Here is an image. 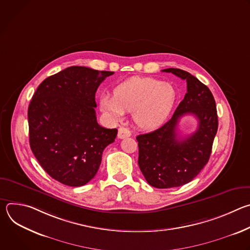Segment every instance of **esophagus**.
Returning a JSON list of instances; mask_svg holds the SVG:
<instances>
[{"mask_svg": "<svg viewBox=\"0 0 250 250\" xmlns=\"http://www.w3.org/2000/svg\"><path fill=\"white\" fill-rule=\"evenodd\" d=\"M130 134H131V132L128 128L124 127V126H121L119 128V132H118V137L119 138H125V137L130 136Z\"/></svg>", "mask_w": 250, "mask_h": 250, "instance_id": "obj_1", "label": "esophagus"}]
</instances>
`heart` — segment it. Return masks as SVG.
I'll list each match as a JSON object with an SVG mask.
<instances>
[{
    "instance_id": "heart-1",
    "label": "heart",
    "mask_w": 250,
    "mask_h": 250,
    "mask_svg": "<svg viewBox=\"0 0 250 250\" xmlns=\"http://www.w3.org/2000/svg\"><path fill=\"white\" fill-rule=\"evenodd\" d=\"M176 99L177 91L172 84L155 78L134 77L119 84L113 96H102L100 108L115 122L121 121L125 112L132 113L138 127L150 130L165 123Z\"/></svg>"
}]
</instances>
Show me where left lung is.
<instances>
[{
    "label": "left lung",
    "mask_w": 250,
    "mask_h": 250,
    "mask_svg": "<svg viewBox=\"0 0 250 250\" xmlns=\"http://www.w3.org/2000/svg\"><path fill=\"white\" fill-rule=\"evenodd\" d=\"M187 82V93L173 117L154 131L139 134L138 165L149 185L158 189L179 187L191 182L208 163L218 130L216 102L209 89L187 71L168 68ZM194 114L196 131L187 138L177 136L180 117Z\"/></svg>",
    "instance_id": "1"
}]
</instances>
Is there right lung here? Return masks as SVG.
Wrapping results in <instances>:
<instances>
[{"label":"right lung","instance_id":"1","mask_svg":"<svg viewBox=\"0 0 250 250\" xmlns=\"http://www.w3.org/2000/svg\"><path fill=\"white\" fill-rule=\"evenodd\" d=\"M114 72L71 66L38 87L28 105L29 146L45 172L58 182L80 187L97 174L104 149L117 128L97 123L95 95Z\"/></svg>","mask_w":250,"mask_h":250}]
</instances>
